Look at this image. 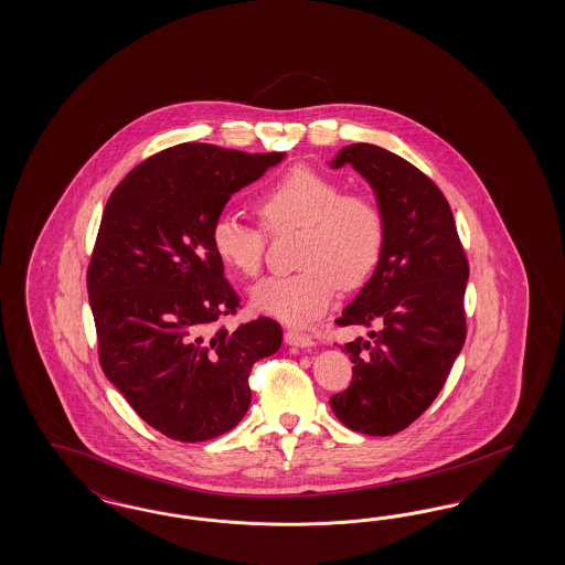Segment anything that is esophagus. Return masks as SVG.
<instances>
[{
	"instance_id": "esophagus-1",
	"label": "esophagus",
	"mask_w": 565,
	"mask_h": 565,
	"mask_svg": "<svg viewBox=\"0 0 565 565\" xmlns=\"http://www.w3.org/2000/svg\"><path fill=\"white\" fill-rule=\"evenodd\" d=\"M286 343L296 345V348H310V345H315V340L300 329H288L286 331Z\"/></svg>"
}]
</instances>
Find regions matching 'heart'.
<instances>
[{
  "label": "heart",
  "instance_id": "heart-1",
  "mask_svg": "<svg viewBox=\"0 0 565 565\" xmlns=\"http://www.w3.org/2000/svg\"><path fill=\"white\" fill-rule=\"evenodd\" d=\"M257 213L274 234L302 230L298 244L302 269L269 277L250 291L258 312L288 326L319 319L340 286L343 290L364 286L385 250L387 220L375 199L343 192L338 180L310 168H291L271 180L257 196ZM262 226L223 213L211 227L213 250L230 269L257 277L267 250V231Z\"/></svg>",
  "mask_w": 565,
  "mask_h": 565
}]
</instances>
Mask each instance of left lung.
<instances>
[{
	"mask_svg": "<svg viewBox=\"0 0 565 565\" xmlns=\"http://www.w3.org/2000/svg\"><path fill=\"white\" fill-rule=\"evenodd\" d=\"M343 166L375 190L387 239L375 274L335 321L379 331L343 343L352 383L329 406L345 427L387 437L427 411L462 350L468 260L444 192L423 171L366 142L343 147L331 168Z\"/></svg>",
	"mask_w": 565,
	"mask_h": 565,
	"instance_id": "1",
	"label": "left lung"
}]
</instances>
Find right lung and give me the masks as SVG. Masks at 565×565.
I'll return each instance as SVG.
<instances>
[{"label": "right lung", "instance_id": "add662e5", "mask_svg": "<svg viewBox=\"0 0 565 565\" xmlns=\"http://www.w3.org/2000/svg\"><path fill=\"white\" fill-rule=\"evenodd\" d=\"M286 153H242L205 142L149 157L111 192L86 271L103 373L166 437L196 444L236 427L248 376L281 345L258 317L238 329V294L223 277L211 227L234 192Z\"/></svg>", "mask_w": 565, "mask_h": 565}]
</instances>
